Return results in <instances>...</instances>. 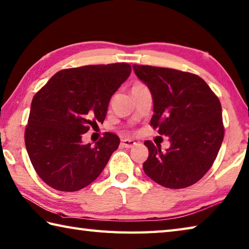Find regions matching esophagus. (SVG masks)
I'll return each instance as SVG.
<instances>
[{"label":"esophagus","instance_id":"34e87169","mask_svg":"<svg viewBox=\"0 0 249 249\" xmlns=\"http://www.w3.org/2000/svg\"><path fill=\"white\" fill-rule=\"evenodd\" d=\"M137 144L135 140H131V139H122V145H123L124 148H133L134 145Z\"/></svg>","mask_w":249,"mask_h":249}]
</instances>
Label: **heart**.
Instances as JSON below:
<instances>
[{"label": "heart", "instance_id": "1", "mask_svg": "<svg viewBox=\"0 0 249 249\" xmlns=\"http://www.w3.org/2000/svg\"><path fill=\"white\" fill-rule=\"evenodd\" d=\"M141 87H144V85L142 84V83H140V82H136L135 84L133 85V87H131V90L137 89H141Z\"/></svg>", "mask_w": 249, "mask_h": 249}]
</instances>
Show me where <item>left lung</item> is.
Here are the masks:
<instances>
[{
  "label": "left lung",
  "instance_id": "left-lung-1",
  "mask_svg": "<svg viewBox=\"0 0 249 249\" xmlns=\"http://www.w3.org/2000/svg\"><path fill=\"white\" fill-rule=\"evenodd\" d=\"M133 69L152 95L151 126L170 141L165 152L160 144L144 141L149 150L145 175L165 188L192 186L212 167L221 147L220 101L196 74L152 66L134 65Z\"/></svg>",
  "mask_w": 249,
  "mask_h": 249
}]
</instances>
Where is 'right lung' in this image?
<instances>
[{"label": "right lung", "mask_w": 249, "mask_h": 249, "mask_svg": "<svg viewBox=\"0 0 249 249\" xmlns=\"http://www.w3.org/2000/svg\"><path fill=\"white\" fill-rule=\"evenodd\" d=\"M125 62L57 72L33 97L24 143L44 182L62 192L85 188L99 176L120 138L106 133L91 147L83 134L105 121L112 95L127 80Z\"/></svg>", "instance_id": "right-lung-1"}]
</instances>
